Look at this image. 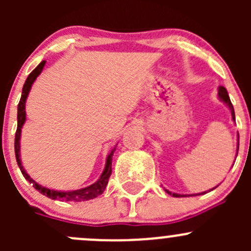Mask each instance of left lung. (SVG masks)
Wrapping results in <instances>:
<instances>
[{
  "label": "left lung",
  "mask_w": 251,
  "mask_h": 251,
  "mask_svg": "<svg viewBox=\"0 0 251 251\" xmlns=\"http://www.w3.org/2000/svg\"><path fill=\"white\" fill-rule=\"evenodd\" d=\"M219 97L221 98L222 100H224L225 103H226L227 105L229 107V109H231V113H232V119L235 121V115H234V109H233V105H232L231 103V100H229V96L228 93H227V90L224 87V86H220L219 88ZM238 149H239V143H238ZM238 154V153H237ZM169 194H171L173 197H176V198H178V197H187V196H182V194H177V193H171V192L166 191ZM201 194H205V192L203 193H199V194H194V196H201Z\"/></svg>",
  "instance_id": "obj_1"
}]
</instances>
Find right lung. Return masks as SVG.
<instances>
[{
	"instance_id": "obj_1",
	"label": "right lung",
	"mask_w": 251,
	"mask_h": 251,
	"mask_svg": "<svg viewBox=\"0 0 251 251\" xmlns=\"http://www.w3.org/2000/svg\"><path fill=\"white\" fill-rule=\"evenodd\" d=\"M45 60H42L34 70L29 74L26 81H25L24 86H23L22 91V97H20L19 104H18V126H17V132H16V140H14V151H16V159L17 164L19 166L20 171H22L23 176L25 177L26 181H29L30 183H32L34 188L36 191H39L40 193L44 194V196L48 197L50 199H54V201H91V199L97 198L98 196L104 192L105 187H107L108 181H109V177L111 175V158H113V154L115 149L110 151V154L107 158V163H105V168L103 174L100 175V177L98 178L97 182H95L91 186L86 187V188L77 189V191H72V192H58L53 191V189H48L46 187L40 186L39 183L34 181L29 175L26 174V171L24 170L22 165V161H20V132H22V127L25 123V102H26V97L30 92V88L31 85L34 83V81L36 80V77L41 74L42 69L45 67Z\"/></svg>"
}]
</instances>
